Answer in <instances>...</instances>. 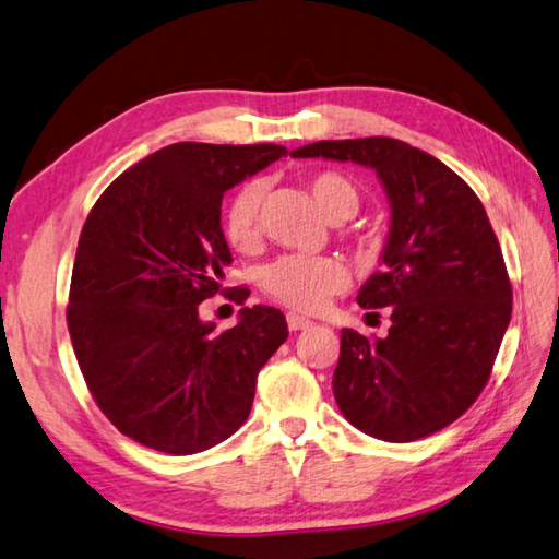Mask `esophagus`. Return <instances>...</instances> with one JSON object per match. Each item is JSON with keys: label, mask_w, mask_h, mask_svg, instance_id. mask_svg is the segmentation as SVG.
I'll return each instance as SVG.
<instances>
[{"label": "esophagus", "mask_w": 559, "mask_h": 559, "mask_svg": "<svg viewBox=\"0 0 559 559\" xmlns=\"http://www.w3.org/2000/svg\"><path fill=\"white\" fill-rule=\"evenodd\" d=\"M287 325H289L292 332H299V330L313 328V320H308V318H304V316H299V313H289V316H287Z\"/></svg>", "instance_id": "34e87169"}]
</instances>
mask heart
<instances>
[{
	"mask_svg": "<svg viewBox=\"0 0 559 559\" xmlns=\"http://www.w3.org/2000/svg\"><path fill=\"white\" fill-rule=\"evenodd\" d=\"M308 191L320 215L330 222L349 219L358 210V191L349 179L334 171L308 181ZM260 203L263 186L246 183L231 198L225 213V237L237 251H253L260 241ZM346 272L340 260L328 255H282L263 272V287L272 299L299 308V311H318L330 294L344 287Z\"/></svg>",
	"mask_w": 559,
	"mask_h": 559,
	"instance_id": "b5f03b06",
	"label": "heart"
}]
</instances>
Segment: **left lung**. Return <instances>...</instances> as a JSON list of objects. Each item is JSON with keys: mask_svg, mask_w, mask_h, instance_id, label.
<instances>
[{"mask_svg": "<svg viewBox=\"0 0 559 559\" xmlns=\"http://www.w3.org/2000/svg\"><path fill=\"white\" fill-rule=\"evenodd\" d=\"M376 169L392 219L382 270L356 301L388 308V337L342 330L332 390L352 426L412 442L450 426L486 388L512 318V284L486 207L471 186L404 141L349 139L296 147Z\"/></svg>", "mask_w": 559, "mask_h": 559, "instance_id": "left-lung-1", "label": "left lung"}]
</instances>
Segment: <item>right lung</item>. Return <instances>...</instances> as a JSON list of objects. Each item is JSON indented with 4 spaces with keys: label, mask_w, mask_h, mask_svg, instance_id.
<instances>
[{
    "label": "right lung",
    "mask_w": 559,
    "mask_h": 559,
    "mask_svg": "<svg viewBox=\"0 0 559 559\" xmlns=\"http://www.w3.org/2000/svg\"><path fill=\"white\" fill-rule=\"evenodd\" d=\"M287 147L175 143L123 171L85 219L67 322L100 412L131 440L195 454L234 436L255 380L289 337L272 306L241 308L215 332L198 308L219 292L231 253L222 195ZM243 304L248 289H225Z\"/></svg>",
    "instance_id": "1"
}]
</instances>
